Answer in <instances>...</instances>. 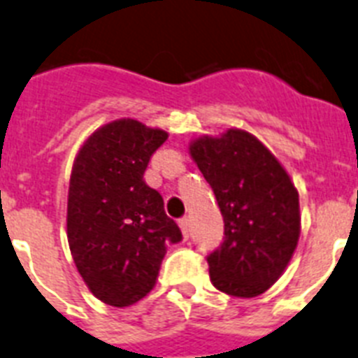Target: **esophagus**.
Returning a JSON list of instances; mask_svg holds the SVG:
<instances>
[{
  "label": "esophagus",
  "instance_id": "esophagus-1",
  "mask_svg": "<svg viewBox=\"0 0 358 358\" xmlns=\"http://www.w3.org/2000/svg\"><path fill=\"white\" fill-rule=\"evenodd\" d=\"M178 226L182 229V235H184V239H189V219H180Z\"/></svg>",
  "mask_w": 358,
  "mask_h": 358
}]
</instances>
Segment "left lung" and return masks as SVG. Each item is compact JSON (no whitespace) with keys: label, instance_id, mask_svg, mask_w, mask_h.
I'll list each match as a JSON object with an SVG mask.
<instances>
[{"label":"left lung","instance_id":"obj_1","mask_svg":"<svg viewBox=\"0 0 358 358\" xmlns=\"http://www.w3.org/2000/svg\"><path fill=\"white\" fill-rule=\"evenodd\" d=\"M189 154L224 219V241L208 255L211 283L235 298L263 294L283 275L298 246V189L274 154L246 130L194 138Z\"/></svg>","mask_w":358,"mask_h":358}]
</instances>
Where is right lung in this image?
<instances>
[{
    "mask_svg": "<svg viewBox=\"0 0 358 358\" xmlns=\"http://www.w3.org/2000/svg\"><path fill=\"white\" fill-rule=\"evenodd\" d=\"M169 134L136 119L92 132L75 156L68 191V243L95 298L129 307L154 289L171 243L182 231L164 199L145 184L149 159Z\"/></svg>",
    "mask_w": 358,
    "mask_h": 358,
    "instance_id": "right-lung-1",
    "label": "right lung"
}]
</instances>
